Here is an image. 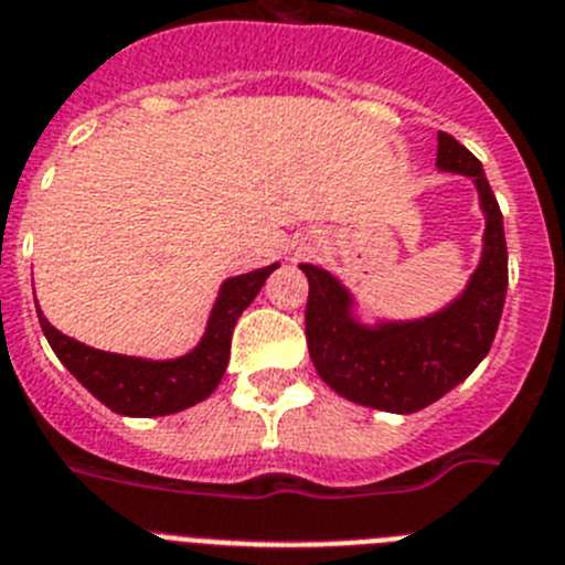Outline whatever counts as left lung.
<instances>
[{"instance_id":"1","label":"left lung","mask_w":565,"mask_h":565,"mask_svg":"<svg viewBox=\"0 0 565 565\" xmlns=\"http://www.w3.org/2000/svg\"><path fill=\"white\" fill-rule=\"evenodd\" d=\"M438 167L469 175L487 215L483 255L466 289L449 307L418 321H381L352 316V296L335 276L301 264L310 281L307 347L323 384L352 404L409 415L444 398L487 358L507 301L509 262L503 215L487 173L458 139L438 134Z\"/></svg>"}]
</instances>
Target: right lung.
Returning a JSON list of instances; mask_svg holds the SVG:
<instances>
[{"label": "right lung", "instance_id": "obj_1", "mask_svg": "<svg viewBox=\"0 0 565 565\" xmlns=\"http://www.w3.org/2000/svg\"><path fill=\"white\" fill-rule=\"evenodd\" d=\"M276 267L278 264H269V267L253 269L244 276L227 278L215 298L207 330H204L199 347L173 361H147V358L93 350V347L62 335L42 316V310H39V323H42V332L58 361L107 409L127 415V418L173 415V412L204 401L215 386L222 384L235 321L253 303L258 289L264 287L267 276Z\"/></svg>", "mask_w": 565, "mask_h": 565}]
</instances>
